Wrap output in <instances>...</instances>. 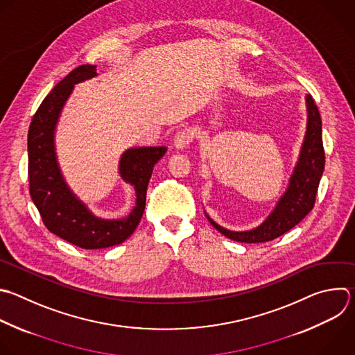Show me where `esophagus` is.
I'll use <instances>...</instances> for the list:
<instances>
[{
    "mask_svg": "<svg viewBox=\"0 0 355 355\" xmlns=\"http://www.w3.org/2000/svg\"><path fill=\"white\" fill-rule=\"evenodd\" d=\"M191 141H192L191 132L187 128H181V130L177 131V134L174 137V141H173V145L178 150H184L185 148H188Z\"/></svg>",
    "mask_w": 355,
    "mask_h": 355,
    "instance_id": "esophagus-1",
    "label": "esophagus"
}]
</instances>
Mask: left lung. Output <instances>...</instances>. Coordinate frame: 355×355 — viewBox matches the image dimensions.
Returning <instances> with one entry per match:
<instances>
[{"label": "left lung", "mask_w": 355, "mask_h": 355, "mask_svg": "<svg viewBox=\"0 0 355 355\" xmlns=\"http://www.w3.org/2000/svg\"><path fill=\"white\" fill-rule=\"evenodd\" d=\"M306 131L300 150L298 162L290 177L284 195L277 200L273 211L258 227L247 231H231L206 213L210 224L227 239L239 243L272 241L295 227L313 207L319 181L324 170V152L322 142V120L311 94L305 96Z\"/></svg>", "instance_id": "1"}]
</instances>
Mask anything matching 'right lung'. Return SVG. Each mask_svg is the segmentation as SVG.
<instances>
[{
    "mask_svg": "<svg viewBox=\"0 0 355 355\" xmlns=\"http://www.w3.org/2000/svg\"><path fill=\"white\" fill-rule=\"evenodd\" d=\"M97 76L96 65L71 71L40 104L29 127V191L43 223L57 237L83 250H101L124 243L138 227L146 205L148 184L166 146L131 148L120 159L121 178L135 188V206L127 217L101 218L67 185L55 153V130L73 86Z\"/></svg>",
    "mask_w": 355,
    "mask_h": 355,
    "instance_id": "add662e5",
    "label": "right lung"
}]
</instances>
